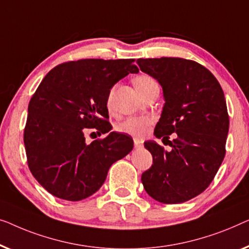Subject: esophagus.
<instances>
[{
    "instance_id": "obj_1",
    "label": "esophagus",
    "mask_w": 249,
    "mask_h": 249,
    "mask_svg": "<svg viewBox=\"0 0 249 249\" xmlns=\"http://www.w3.org/2000/svg\"><path fill=\"white\" fill-rule=\"evenodd\" d=\"M142 143H143L142 140H140L138 138L134 139V146H135V148H141Z\"/></svg>"
}]
</instances>
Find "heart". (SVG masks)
<instances>
[{
  "label": "heart",
  "mask_w": 249,
  "mask_h": 249,
  "mask_svg": "<svg viewBox=\"0 0 249 249\" xmlns=\"http://www.w3.org/2000/svg\"><path fill=\"white\" fill-rule=\"evenodd\" d=\"M156 83L155 80L150 78L148 75H140L134 80V85L136 89L141 91L142 89L146 88V87ZM107 106L108 108L111 107V93H109L107 99ZM152 123V120L150 117H129L127 120L124 121L123 123H121L117 126L118 131L126 133V134L134 135V136H142L146 134V132L149 131L150 125Z\"/></svg>",
  "instance_id": "heart-1"
}]
</instances>
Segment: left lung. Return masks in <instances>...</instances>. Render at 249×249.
Segmentation results:
<instances>
[{"mask_svg": "<svg viewBox=\"0 0 249 249\" xmlns=\"http://www.w3.org/2000/svg\"><path fill=\"white\" fill-rule=\"evenodd\" d=\"M138 65L159 82L164 105L156 138L169 139L166 151L156 141L144 142L152 166L142 174L146 193L164 204L190 201L204 192L226 155L229 116L225 94L208 69L178 57L139 58Z\"/></svg>", "mask_w": 249, "mask_h": 249, "instance_id": "1", "label": "left lung"}]
</instances>
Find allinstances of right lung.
<instances>
[{"instance_id": "add662e5", "label": "right lung", "mask_w": 249, "mask_h": 249, "mask_svg": "<svg viewBox=\"0 0 249 249\" xmlns=\"http://www.w3.org/2000/svg\"><path fill=\"white\" fill-rule=\"evenodd\" d=\"M134 59L89 58L57 65L40 82L28 106L23 142L28 166L56 197L81 201L103 186L108 170L132 151L133 140L110 132L107 99L115 83L138 73ZM110 132L85 142L86 128Z\"/></svg>"}]
</instances>
